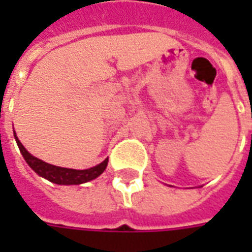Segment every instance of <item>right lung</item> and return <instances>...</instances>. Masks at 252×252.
<instances>
[{
	"label": "right lung",
	"mask_w": 252,
	"mask_h": 252,
	"mask_svg": "<svg viewBox=\"0 0 252 252\" xmlns=\"http://www.w3.org/2000/svg\"><path fill=\"white\" fill-rule=\"evenodd\" d=\"M14 139L17 142V146L20 148V153L23 154L25 162L28 163L31 169L35 171L36 174H39L43 178H46L52 184H58V185H79V184H85L89 181L97 178L104 173V170L108 166V159H105L104 162H101L94 167L86 170H74V169H66V167H59V166H54V164L46 163L41 159H37L33 155H31L25 147L21 144L16 132H14Z\"/></svg>",
	"instance_id": "add662e5"
}]
</instances>
